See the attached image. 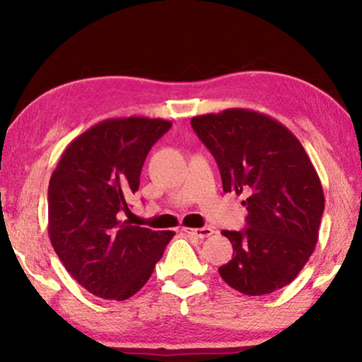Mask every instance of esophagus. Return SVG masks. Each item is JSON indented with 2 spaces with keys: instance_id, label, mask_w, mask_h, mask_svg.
Listing matches in <instances>:
<instances>
[{
  "instance_id": "34e87169",
  "label": "esophagus",
  "mask_w": 362,
  "mask_h": 362,
  "mask_svg": "<svg viewBox=\"0 0 362 362\" xmlns=\"http://www.w3.org/2000/svg\"><path fill=\"white\" fill-rule=\"evenodd\" d=\"M182 232L199 237V239H206V237H209V235L214 234V230H212L211 227H201V229H187V227H185V229H182Z\"/></svg>"
}]
</instances>
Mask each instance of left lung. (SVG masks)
Segmentation results:
<instances>
[{"mask_svg":"<svg viewBox=\"0 0 362 362\" xmlns=\"http://www.w3.org/2000/svg\"><path fill=\"white\" fill-rule=\"evenodd\" d=\"M219 166L224 192L245 196V229L222 230L234 247L222 280L260 296L296 279L313 254L325 194L293 133L264 113L229 108L191 120Z\"/></svg>","mask_w":362,"mask_h":362,"instance_id":"1","label":"left lung"}]
</instances>
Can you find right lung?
<instances>
[{"label":"right lung","instance_id":"obj_1","mask_svg":"<svg viewBox=\"0 0 362 362\" xmlns=\"http://www.w3.org/2000/svg\"><path fill=\"white\" fill-rule=\"evenodd\" d=\"M170 128L161 118L103 120L66 148L49 181L51 244L69 274L100 298L135 295L175 235L118 219L146 155Z\"/></svg>","mask_w":362,"mask_h":362}]
</instances>
